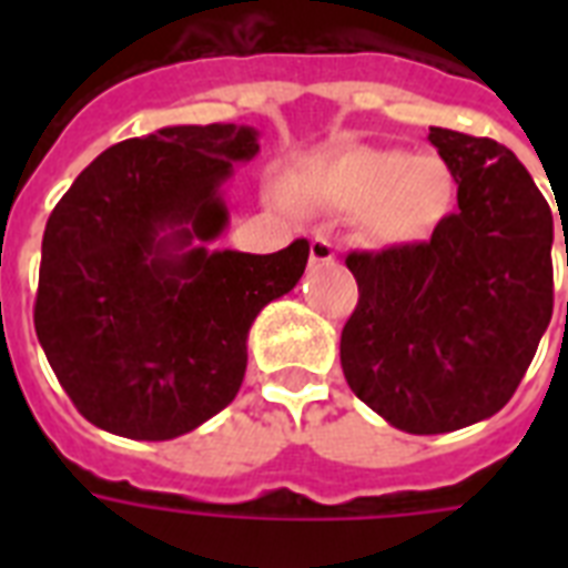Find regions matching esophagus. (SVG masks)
Segmentation results:
<instances>
[{
    "label": "esophagus",
    "mask_w": 568,
    "mask_h": 568,
    "mask_svg": "<svg viewBox=\"0 0 568 568\" xmlns=\"http://www.w3.org/2000/svg\"><path fill=\"white\" fill-rule=\"evenodd\" d=\"M312 265H329L336 258V244L327 239V235H315L310 247Z\"/></svg>",
    "instance_id": "1"
}]
</instances>
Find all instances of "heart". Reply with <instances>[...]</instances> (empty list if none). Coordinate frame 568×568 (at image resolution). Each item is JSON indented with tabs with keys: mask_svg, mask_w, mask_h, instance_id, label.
Returning a JSON list of instances; mask_svg holds the SVG:
<instances>
[{
	"mask_svg": "<svg viewBox=\"0 0 568 568\" xmlns=\"http://www.w3.org/2000/svg\"><path fill=\"white\" fill-rule=\"evenodd\" d=\"M310 189L345 209H368V226L379 241H415L448 214L454 180L433 155L354 150L321 168Z\"/></svg>",
	"mask_w": 568,
	"mask_h": 568,
	"instance_id": "obj_1",
	"label": "heart"
}]
</instances>
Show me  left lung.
<instances>
[{"mask_svg": "<svg viewBox=\"0 0 568 568\" xmlns=\"http://www.w3.org/2000/svg\"><path fill=\"white\" fill-rule=\"evenodd\" d=\"M427 138L457 180V212L427 241L347 253L359 303L342 329L347 386L415 436L498 413L555 310V221L525 164L493 138Z\"/></svg>", "mask_w": 568, "mask_h": 568, "instance_id": "obj_1", "label": "left lung"}]
</instances>
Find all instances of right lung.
Listing matches in <instances>:
<instances>
[{"label": "right lung", "instance_id": "1", "mask_svg": "<svg viewBox=\"0 0 568 568\" xmlns=\"http://www.w3.org/2000/svg\"><path fill=\"white\" fill-rule=\"evenodd\" d=\"M256 138L235 123L129 138L49 214L34 329L102 430L164 442L221 413L247 372L250 324L306 271V239L267 256L209 250L230 221L221 185Z\"/></svg>", "mask_w": 568, "mask_h": 568}]
</instances>
